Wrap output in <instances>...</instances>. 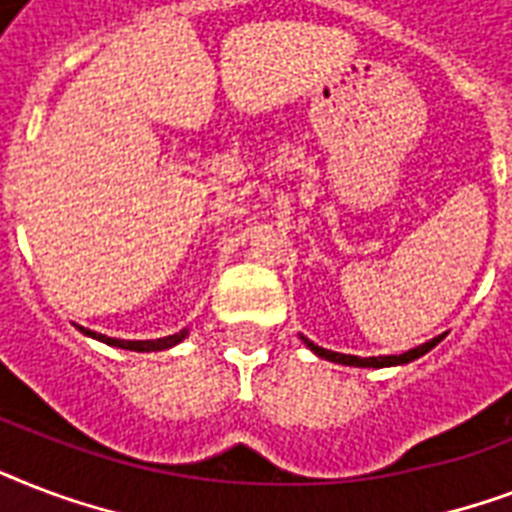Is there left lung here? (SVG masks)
Segmentation results:
<instances>
[{"label": "left lung", "mask_w": 512, "mask_h": 512, "mask_svg": "<svg viewBox=\"0 0 512 512\" xmlns=\"http://www.w3.org/2000/svg\"><path fill=\"white\" fill-rule=\"evenodd\" d=\"M303 342L308 345V348L316 353V356L327 358V361H335V364H345V366H372V369H382V366H398V364H409V361H414V358L425 356L430 348H436L438 342H441V337H433L430 342H422V345H417V348L406 350V353H401V356H369V358H361V356H348V353H335V350H327V348H319L316 342L305 340Z\"/></svg>", "instance_id": "left-lung-1"}]
</instances>
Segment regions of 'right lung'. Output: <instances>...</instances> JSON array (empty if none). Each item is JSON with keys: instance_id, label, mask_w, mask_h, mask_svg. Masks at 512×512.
I'll list each match as a JSON object with an SVG mask.
<instances>
[{"instance_id": "right-lung-1", "label": "right lung", "mask_w": 512, "mask_h": 512, "mask_svg": "<svg viewBox=\"0 0 512 512\" xmlns=\"http://www.w3.org/2000/svg\"><path fill=\"white\" fill-rule=\"evenodd\" d=\"M79 332H84L87 337L92 340H100L106 342V345H114V348H124V350H138V353H151V350H167L177 342H183L188 337V329L183 332H177V335L170 337H159V340H116V337H106V335H98V332H90V329L79 327Z\"/></svg>"}]
</instances>
